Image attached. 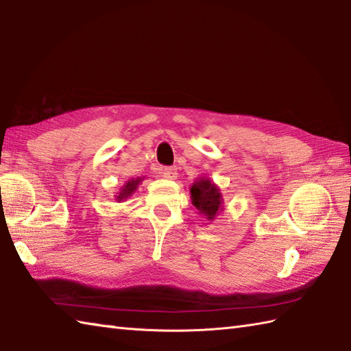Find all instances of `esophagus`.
I'll return each mask as SVG.
<instances>
[{
  "mask_svg": "<svg viewBox=\"0 0 351 351\" xmlns=\"http://www.w3.org/2000/svg\"><path fill=\"white\" fill-rule=\"evenodd\" d=\"M161 173H162V178H166V180H176L178 176V171L175 167H164Z\"/></svg>",
  "mask_w": 351,
  "mask_h": 351,
  "instance_id": "obj_1",
  "label": "esophagus"
}]
</instances>
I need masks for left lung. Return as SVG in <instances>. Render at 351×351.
<instances>
[{
	"mask_svg": "<svg viewBox=\"0 0 351 351\" xmlns=\"http://www.w3.org/2000/svg\"><path fill=\"white\" fill-rule=\"evenodd\" d=\"M191 204L195 205L200 214H204L208 220H214L215 215L221 211V193L217 185L210 180L200 178L199 181L191 185Z\"/></svg>",
	"mask_w": 351,
	"mask_h": 351,
	"instance_id": "8db88e82",
	"label": "left lung"
}]
</instances>
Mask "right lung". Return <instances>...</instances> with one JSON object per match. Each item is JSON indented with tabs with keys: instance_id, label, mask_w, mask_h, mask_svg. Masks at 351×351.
I'll return each mask as SVG.
<instances>
[{
	"instance_id": "1",
	"label": "right lung",
	"mask_w": 351,
	"mask_h": 351,
	"mask_svg": "<svg viewBox=\"0 0 351 351\" xmlns=\"http://www.w3.org/2000/svg\"><path fill=\"white\" fill-rule=\"evenodd\" d=\"M143 181V178H137V180H130L128 182H126L123 187L121 189V191H119V196H117V200H123L126 197H130L134 191L137 190L138 184Z\"/></svg>"
}]
</instances>
